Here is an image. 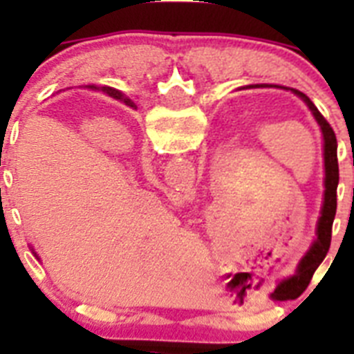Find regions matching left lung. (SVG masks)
<instances>
[{
    "mask_svg": "<svg viewBox=\"0 0 354 354\" xmlns=\"http://www.w3.org/2000/svg\"><path fill=\"white\" fill-rule=\"evenodd\" d=\"M283 88L290 90L294 95H298L308 109L314 115L315 122L319 124V129L323 133V158H324V193H323V207H321V216L317 220V227H315V241L305 253V257L301 259L298 266V277L301 278V273L305 274V283L314 274L315 268H317L323 259L326 257L328 250H330L331 243V227H333V220H335L337 212V186H339V159H337V136L328 124L326 118L319 113V109L315 108L314 102L308 99L303 92L296 88H287V86H278V84H248L246 88ZM245 88V86H243ZM294 278V277H292ZM303 283V287H305Z\"/></svg>",
    "mask_w": 354,
    "mask_h": 354,
    "instance_id": "1",
    "label": "left lung"
}]
</instances>
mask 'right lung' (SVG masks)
<instances>
[{"instance_id": "right-lung-1", "label": "right lung", "mask_w": 354, "mask_h": 354, "mask_svg": "<svg viewBox=\"0 0 354 354\" xmlns=\"http://www.w3.org/2000/svg\"><path fill=\"white\" fill-rule=\"evenodd\" d=\"M92 88H93V86H92ZM101 90H102V92H104V93H108L109 97H113V99H117V101L126 102L127 106H131V108H134V102L131 101L129 97H126V95H124V93H122V92H118V90L111 88V86H102ZM31 250H33V248H31ZM33 253H35V252H33ZM35 257H37V253H35Z\"/></svg>"}]
</instances>
